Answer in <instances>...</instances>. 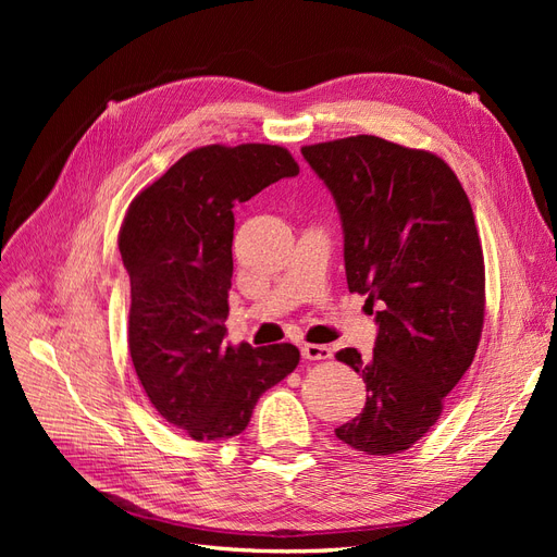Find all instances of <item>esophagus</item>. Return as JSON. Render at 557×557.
<instances>
[{
	"label": "esophagus",
	"mask_w": 557,
	"mask_h": 557,
	"mask_svg": "<svg viewBox=\"0 0 557 557\" xmlns=\"http://www.w3.org/2000/svg\"><path fill=\"white\" fill-rule=\"evenodd\" d=\"M301 356H305V360H327L332 358V348L323 344H305L301 346Z\"/></svg>",
	"instance_id": "esophagus-1"
}]
</instances>
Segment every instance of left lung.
Here are the masks:
<instances>
[{
    "label": "left lung",
    "mask_w": 557,
    "mask_h": 557,
    "mask_svg": "<svg viewBox=\"0 0 557 557\" xmlns=\"http://www.w3.org/2000/svg\"><path fill=\"white\" fill-rule=\"evenodd\" d=\"M301 156L339 209L348 290L379 307L374 356L336 352L367 383V401L334 434L367 455L401 453L440 420L481 342L474 211L458 176L428 150L358 134Z\"/></svg>",
    "instance_id": "8db88e82"
}]
</instances>
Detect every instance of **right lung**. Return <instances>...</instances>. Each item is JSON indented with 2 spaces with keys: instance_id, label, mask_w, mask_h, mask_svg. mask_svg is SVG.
<instances>
[{
  "instance_id": "1",
  "label": "right lung",
  "mask_w": 557,
  "mask_h": 557,
  "mask_svg": "<svg viewBox=\"0 0 557 557\" xmlns=\"http://www.w3.org/2000/svg\"><path fill=\"white\" fill-rule=\"evenodd\" d=\"M299 174L283 146L211 144L132 199L117 234L129 274V356L156 411L195 442L242 434L299 364L293 344L225 346L234 205Z\"/></svg>"
}]
</instances>
